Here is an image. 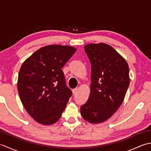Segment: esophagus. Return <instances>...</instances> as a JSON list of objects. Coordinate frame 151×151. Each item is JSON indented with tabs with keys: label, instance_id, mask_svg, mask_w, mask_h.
Wrapping results in <instances>:
<instances>
[{
	"label": "esophagus",
	"instance_id": "obj_1",
	"mask_svg": "<svg viewBox=\"0 0 151 151\" xmlns=\"http://www.w3.org/2000/svg\"><path fill=\"white\" fill-rule=\"evenodd\" d=\"M77 92H78V88H75V89H73V95H76V93H77Z\"/></svg>",
	"mask_w": 151,
	"mask_h": 151
}]
</instances>
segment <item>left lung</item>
Wrapping results in <instances>:
<instances>
[{
    "label": "left lung",
    "mask_w": 151,
    "mask_h": 151,
    "mask_svg": "<svg viewBox=\"0 0 151 151\" xmlns=\"http://www.w3.org/2000/svg\"><path fill=\"white\" fill-rule=\"evenodd\" d=\"M91 65L90 95L81 107L82 117L89 123H101L119 108L130 84L129 67L123 57L106 43L84 46Z\"/></svg>",
    "instance_id": "1"
}]
</instances>
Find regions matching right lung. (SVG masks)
<instances>
[{"label": "right lung", "instance_id": "right-lung-1", "mask_svg": "<svg viewBox=\"0 0 151 151\" xmlns=\"http://www.w3.org/2000/svg\"><path fill=\"white\" fill-rule=\"evenodd\" d=\"M76 51L70 46H45L22 64L19 95L28 114L37 123H55L65 109L72 91L66 86L62 68Z\"/></svg>", "mask_w": 151, "mask_h": 151}]
</instances>
